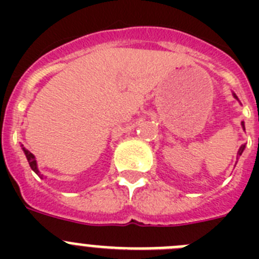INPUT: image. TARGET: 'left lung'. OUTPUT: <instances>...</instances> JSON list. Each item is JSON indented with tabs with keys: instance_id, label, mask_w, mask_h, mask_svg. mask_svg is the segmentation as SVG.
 I'll return each instance as SVG.
<instances>
[{
	"instance_id": "obj_1",
	"label": "left lung",
	"mask_w": 259,
	"mask_h": 259,
	"mask_svg": "<svg viewBox=\"0 0 259 259\" xmlns=\"http://www.w3.org/2000/svg\"><path fill=\"white\" fill-rule=\"evenodd\" d=\"M233 97L236 98V100H239V98H237V96L235 95V93H233ZM241 124H242V128H244V131H245V125H244V122H242ZM244 149H245V145H241V146H240L239 152H237V155H239V157L242 154V152H244Z\"/></svg>"
}]
</instances>
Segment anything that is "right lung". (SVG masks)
I'll use <instances>...</instances> for the list:
<instances>
[{
	"instance_id": "1",
	"label": "right lung",
	"mask_w": 259,
	"mask_h": 259,
	"mask_svg": "<svg viewBox=\"0 0 259 259\" xmlns=\"http://www.w3.org/2000/svg\"><path fill=\"white\" fill-rule=\"evenodd\" d=\"M23 152H24V154H26V157H27V161H28V163H29V166H31V168H32V170L35 171V172L37 174L38 176H42V175H40V171H38V168H37V163H36L35 155L32 154V153L29 152V150L24 149V148H23Z\"/></svg>"
}]
</instances>
